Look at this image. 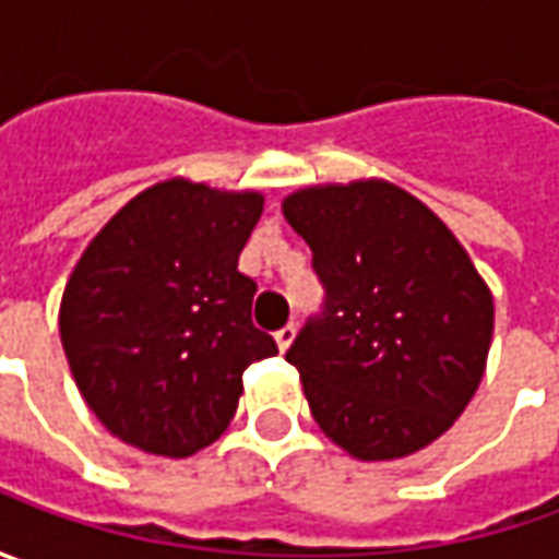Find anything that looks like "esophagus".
<instances>
[{"instance_id": "34e87169", "label": "esophagus", "mask_w": 559, "mask_h": 559, "mask_svg": "<svg viewBox=\"0 0 559 559\" xmlns=\"http://www.w3.org/2000/svg\"><path fill=\"white\" fill-rule=\"evenodd\" d=\"M295 335H298V330H295V323H289V326H283V330L276 333V348H280V352H289L292 342H295Z\"/></svg>"}]
</instances>
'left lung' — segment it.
<instances>
[{
    "instance_id": "1",
    "label": "left lung",
    "mask_w": 559,
    "mask_h": 559,
    "mask_svg": "<svg viewBox=\"0 0 559 559\" xmlns=\"http://www.w3.org/2000/svg\"><path fill=\"white\" fill-rule=\"evenodd\" d=\"M283 217L326 286V313L286 355L317 426L357 461L417 454L483 382L495 330L483 273L429 204L379 177L301 186Z\"/></svg>"
}]
</instances>
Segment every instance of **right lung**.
Here are the masks:
<instances>
[{"label":"right lung","mask_w":559,"mask_h":559,"mask_svg":"<svg viewBox=\"0 0 559 559\" xmlns=\"http://www.w3.org/2000/svg\"><path fill=\"white\" fill-rule=\"evenodd\" d=\"M258 189L170 177L142 189L83 248L58 308L76 389L98 423L145 454L192 457L226 432L242 373L276 355L251 323L239 254Z\"/></svg>","instance_id":"1"}]
</instances>
